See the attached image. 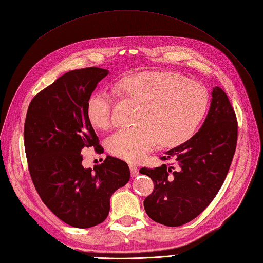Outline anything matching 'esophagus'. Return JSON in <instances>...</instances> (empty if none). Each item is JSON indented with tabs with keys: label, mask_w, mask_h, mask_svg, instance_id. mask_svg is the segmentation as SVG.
I'll return each mask as SVG.
<instances>
[{
	"label": "esophagus",
	"mask_w": 263,
	"mask_h": 263,
	"mask_svg": "<svg viewBox=\"0 0 263 263\" xmlns=\"http://www.w3.org/2000/svg\"><path fill=\"white\" fill-rule=\"evenodd\" d=\"M130 171H131L132 177L138 175V167H137L135 164H130Z\"/></svg>",
	"instance_id": "34e87169"
}]
</instances>
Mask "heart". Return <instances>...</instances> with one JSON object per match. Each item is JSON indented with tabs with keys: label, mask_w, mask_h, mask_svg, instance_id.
<instances>
[{
	"label": "heart",
	"mask_w": 263,
	"mask_h": 263,
	"mask_svg": "<svg viewBox=\"0 0 263 263\" xmlns=\"http://www.w3.org/2000/svg\"><path fill=\"white\" fill-rule=\"evenodd\" d=\"M119 97L138 105L135 125L121 128L107 140L116 157L139 161L159 142L176 147L187 141L208 108V92L199 82L165 72H142L114 85ZM114 96L95 91L88 98L87 115L93 126L108 130L115 123Z\"/></svg>",
	"instance_id": "obj_1"
}]
</instances>
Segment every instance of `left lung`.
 Segmentation results:
<instances>
[{
	"label": "left lung",
	"instance_id": "obj_1",
	"mask_svg": "<svg viewBox=\"0 0 263 263\" xmlns=\"http://www.w3.org/2000/svg\"><path fill=\"white\" fill-rule=\"evenodd\" d=\"M236 143L235 110L226 92L215 87L209 113L200 130L161 156L164 164L160 167L140 170L154 182L153 193L143 201L147 215L170 227L198 217L224 183Z\"/></svg>",
	"mask_w": 263,
	"mask_h": 263
}]
</instances>
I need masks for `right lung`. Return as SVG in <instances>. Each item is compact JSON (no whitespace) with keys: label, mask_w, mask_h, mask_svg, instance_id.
Masks as SVG:
<instances>
[{"label":"right lung","mask_w":263,"mask_h":263,"mask_svg":"<svg viewBox=\"0 0 263 263\" xmlns=\"http://www.w3.org/2000/svg\"><path fill=\"white\" fill-rule=\"evenodd\" d=\"M107 74L95 66L70 71L39 91L26 115L24 142L33 185L55 216L77 228L103 222L110 195L130 180L127 164L111 156L93 168L82 166L83 148L104 153L87 102Z\"/></svg>","instance_id":"1"}]
</instances>
